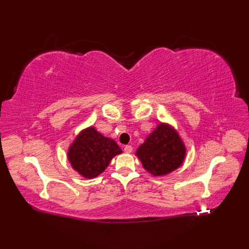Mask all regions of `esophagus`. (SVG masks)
Wrapping results in <instances>:
<instances>
[{"instance_id": "obj_1", "label": "esophagus", "mask_w": 249, "mask_h": 249, "mask_svg": "<svg viewBox=\"0 0 249 249\" xmlns=\"http://www.w3.org/2000/svg\"><path fill=\"white\" fill-rule=\"evenodd\" d=\"M124 152L128 153V154H129V153L133 152V147H131V145H125L124 146Z\"/></svg>"}]
</instances>
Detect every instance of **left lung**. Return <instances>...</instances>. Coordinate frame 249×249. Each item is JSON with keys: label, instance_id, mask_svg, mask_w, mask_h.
<instances>
[{"label": "left lung", "instance_id": "8db88e82", "mask_svg": "<svg viewBox=\"0 0 249 249\" xmlns=\"http://www.w3.org/2000/svg\"><path fill=\"white\" fill-rule=\"evenodd\" d=\"M135 155L153 177H165L183 165L186 145L171 124L160 122Z\"/></svg>", "mask_w": 249, "mask_h": 249}]
</instances>
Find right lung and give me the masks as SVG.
<instances>
[{
  "label": "right lung",
  "instance_id": "right-lung-1",
  "mask_svg": "<svg viewBox=\"0 0 249 249\" xmlns=\"http://www.w3.org/2000/svg\"><path fill=\"white\" fill-rule=\"evenodd\" d=\"M121 153V147L112 138L105 137L94 126H89L68 146L67 160L79 176L89 179L102 174L112 158Z\"/></svg>",
  "mask_w": 249,
  "mask_h": 249
}]
</instances>
